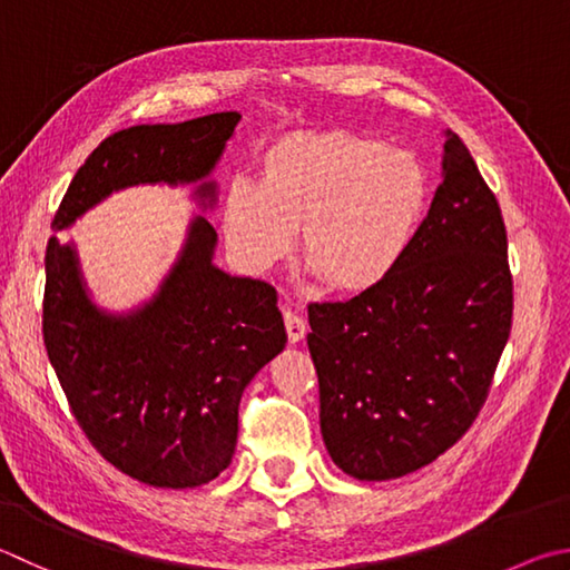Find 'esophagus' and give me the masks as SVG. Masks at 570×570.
<instances>
[{
	"label": "esophagus",
	"instance_id": "obj_1",
	"mask_svg": "<svg viewBox=\"0 0 570 570\" xmlns=\"http://www.w3.org/2000/svg\"><path fill=\"white\" fill-rule=\"evenodd\" d=\"M284 326H286V336L292 344H298V341H302L308 331L306 318L302 314L292 312V308H284Z\"/></svg>",
	"mask_w": 570,
	"mask_h": 570
}]
</instances>
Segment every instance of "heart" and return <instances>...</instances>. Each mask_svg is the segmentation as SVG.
<instances>
[{
	"mask_svg": "<svg viewBox=\"0 0 570 570\" xmlns=\"http://www.w3.org/2000/svg\"><path fill=\"white\" fill-rule=\"evenodd\" d=\"M429 184L409 151L348 131H296L258 157L256 189L234 181L224 229L252 272L292 249L334 294H361L396 268L416 234Z\"/></svg>",
	"mask_w": 570,
	"mask_h": 570,
	"instance_id": "b5f03b06",
	"label": "heart"
}]
</instances>
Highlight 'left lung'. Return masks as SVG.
Instances as JSON below:
<instances>
[{"mask_svg":"<svg viewBox=\"0 0 570 570\" xmlns=\"http://www.w3.org/2000/svg\"><path fill=\"white\" fill-rule=\"evenodd\" d=\"M513 321L509 239L459 134L396 268L346 302L308 304L318 421L358 481L399 479L449 451L479 416Z\"/></svg>","mask_w":570,"mask_h":570,"instance_id":"8db88e82","label":"left lung"}]
</instances>
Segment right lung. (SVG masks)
I'll use <instances>...</instances> for the list:
<instances>
[{
	"mask_svg": "<svg viewBox=\"0 0 570 570\" xmlns=\"http://www.w3.org/2000/svg\"><path fill=\"white\" fill-rule=\"evenodd\" d=\"M239 119L219 111L111 134L75 174L51 229L124 186L204 179ZM199 194L214 199V184ZM214 244V226L194 219L159 294L109 316L89 302L71 246L47 242L41 334L69 409L101 456L159 489H194L232 463L242 393L286 346L276 288L224 274Z\"/></svg>",
	"mask_w": 570,
	"mask_h": 570,
	"instance_id": "obj_1",
	"label": "right lung"
}]
</instances>
